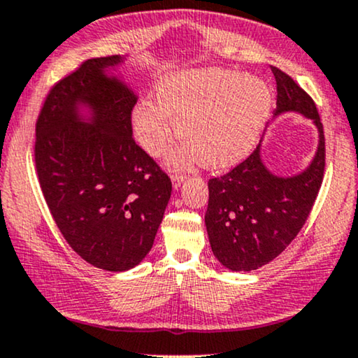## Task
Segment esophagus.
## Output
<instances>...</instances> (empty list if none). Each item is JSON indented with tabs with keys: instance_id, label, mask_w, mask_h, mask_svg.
I'll return each instance as SVG.
<instances>
[{
	"instance_id": "1",
	"label": "esophagus",
	"mask_w": 358,
	"mask_h": 358,
	"mask_svg": "<svg viewBox=\"0 0 358 358\" xmlns=\"http://www.w3.org/2000/svg\"><path fill=\"white\" fill-rule=\"evenodd\" d=\"M183 180H185V175H182V173H173V175H171V183H173V188L178 189L180 187H182Z\"/></svg>"
}]
</instances>
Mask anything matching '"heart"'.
<instances>
[{
  "label": "heart",
  "instance_id": "heart-1",
  "mask_svg": "<svg viewBox=\"0 0 358 358\" xmlns=\"http://www.w3.org/2000/svg\"><path fill=\"white\" fill-rule=\"evenodd\" d=\"M271 106L266 85L221 69L171 71L157 83L155 103L141 99L131 129L147 154L160 155L173 134L171 165L198 160L206 169L234 165L255 145Z\"/></svg>",
  "mask_w": 358,
  "mask_h": 358
}]
</instances>
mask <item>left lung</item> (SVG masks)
<instances>
[{
    "label": "left lung",
    "mask_w": 358,
    "mask_h": 358,
    "mask_svg": "<svg viewBox=\"0 0 358 358\" xmlns=\"http://www.w3.org/2000/svg\"><path fill=\"white\" fill-rule=\"evenodd\" d=\"M271 71L276 80L275 116L298 111L313 119L319 145L311 165L292 178L270 173L257 145L231 171L209 180L204 214L209 244L216 259L234 271L260 268L292 244L311 213L324 178L326 141L316 104L292 76L276 66Z\"/></svg>",
    "instance_id": "left-lung-1"
}]
</instances>
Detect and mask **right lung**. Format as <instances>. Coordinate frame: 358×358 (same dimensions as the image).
<instances>
[{
  "mask_svg": "<svg viewBox=\"0 0 358 358\" xmlns=\"http://www.w3.org/2000/svg\"><path fill=\"white\" fill-rule=\"evenodd\" d=\"M121 62L85 60L50 88L36 122V170L52 217L76 254L108 271L149 254L171 194L169 175L132 137L136 94L106 75ZM80 103L92 111L88 123Z\"/></svg>",
  "mask_w": 358,
  "mask_h": 358,
  "instance_id": "obj_1",
  "label": "right lung"
}]
</instances>
